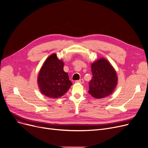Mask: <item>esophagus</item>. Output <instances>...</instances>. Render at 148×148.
<instances>
[{
  "label": "esophagus",
  "mask_w": 148,
  "mask_h": 148,
  "mask_svg": "<svg viewBox=\"0 0 148 148\" xmlns=\"http://www.w3.org/2000/svg\"><path fill=\"white\" fill-rule=\"evenodd\" d=\"M75 82H76V83H79L83 84V83H84V80H83V79H80V80H77Z\"/></svg>",
  "instance_id": "34e87169"
}]
</instances>
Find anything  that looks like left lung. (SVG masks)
<instances>
[{
	"label": "left lung",
	"instance_id": "1",
	"mask_svg": "<svg viewBox=\"0 0 148 148\" xmlns=\"http://www.w3.org/2000/svg\"><path fill=\"white\" fill-rule=\"evenodd\" d=\"M92 79L89 83V94L97 99L112 94L118 84V75L112 64L105 58H100L91 64Z\"/></svg>",
	"mask_w": 148,
	"mask_h": 148
}]
</instances>
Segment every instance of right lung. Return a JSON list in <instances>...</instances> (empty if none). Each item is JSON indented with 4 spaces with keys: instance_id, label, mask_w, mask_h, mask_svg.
Listing matches in <instances>:
<instances>
[{
    "instance_id": "1",
    "label": "right lung",
    "mask_w": 148,
    "mask_h": 148,
    "mask_svg": "<svg viewBox=\"0 0 148 148\" xmlns=\"http://www.w3.org/2000/svg\"><path fill=\"white\" fill-rule=\"evenodd\" d=\"M64 62L53 53L44 62L38 75V85L43 95L50 98L63 96L72 85L67 73L64 71Z\"/></svg>"
}]
</instances>
